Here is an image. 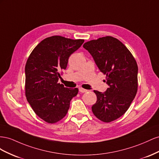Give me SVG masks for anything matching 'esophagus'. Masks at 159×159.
<instances>
[{"label": "esophagus", "mask_w": 159, "mask_h": 159, "mask_svg": "<svg viewBox=\"0 0 159 159\" xmlns=\"http://www.w3.org/2000/svg\"><path fill=\"white\" fill-rule=\"evenodd\" d=\"M79 89V91L80 93H86V92H87V90H86V89H83V88H81V87H80Z\"/></svg>", "instance_id": "34e87169"}]
</instances>
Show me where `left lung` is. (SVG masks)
Instances as JSON below:
<instances>
[{
	"mask_svg": "<svg viewBox=\"0 0 159 159\" xmlns=\"http://www.w3.org/2000/svg\"><path fill=\"white\" fill-rule=\"evenodd\" d=\"M83 47L106 75V82L109 86L104 93L94 90L97 100L92 111L101 121L112 122L125 114L137 94V61L125 44L111 36L90 40Z\"/></svg>",
	"mask_w": 159,
	"mask_h": 159,
	"instance_id": "1",
	"label": "left lung"
}]
</instances>
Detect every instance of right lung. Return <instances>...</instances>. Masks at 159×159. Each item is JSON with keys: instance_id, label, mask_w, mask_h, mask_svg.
<instances>
[{"instance_id": "1", "label": "right lung", "mask_w": 159, "mask_h": 159, "mask_svg": "<svg viewBox=\"0 0 159 159\" xmlns=\"http://www.w3.org/2000/svg\"><path fill=\"white\" fill-rule=\"evenodd\" d=\"M84 41L52 36L43 40L27 59L26 97L35 114L48 123H56L62 119L71 99L78 94L77 88H65L58 81L60 71L66 69L69 57Z\"/></svg>"}]
</instances>
